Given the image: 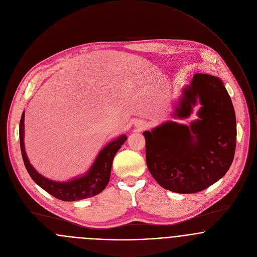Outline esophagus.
<instances>
[{
	"label": "esophagus",
	"mask_w": 257,
	"mask_h": 257,
	"mask_svg": "<svg viewBox=\"0 0 257 257\" xmlns=\"http://www.w3.org/2000/svg\"><path fill=\"white\" fill-rule=\"evenodd\" d=\"M135 125H136V127L138 128L139 132H142V131H144L145 128H147L149 124H148V122H147L146 120H144V119H138V120L135 122Z\"/></svg>",
	"instance_id": "obj_1"
}]
</instances>
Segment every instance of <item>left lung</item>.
<instances>
[{"mask_svg": "<svg viewBox=\"0 0 257 257\" xmlns=\"http://www.w3.org/2000/svg\"><path fill=\"white\" fill-rule=\"evenodd\" d=\"M182 93L173 116L188 117L198 98V119L189 125L167 121L145 132L146 160L162 187L194 193L229 170L236 147V118L231 98L216 77L196 74Z\"/></svg>", "mask_w": 257, "mask_h": 257, "instance_id": "8db88e82", "label": "left lung"}]
</instances>
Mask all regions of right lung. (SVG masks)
I'll use <instances>...</instances> for the list:
<instances>
[{"label":"right lung","instance_id":"obj_1","mask_svg":"<svg viewBox=\"0 0 257 257\" xmlns=\"http://www.w3.org/2000/svg\"><path fill=\"white\" fill-rule=\"evenodd\" d=\"M25 111H23L20 120V145L21 152L25 167L29 172L32 179L41 186L44 190L49 192L51 195L58 199L64 201H76L94 196L101 192L106 184L108 183L112 160L120 149V147L126 141V136H120L114 141L106 145L96 157L94 163L85 175L81 177H76L70 181L59 182L55 180L48 179L47 177L41 175L30 164L25 151L24 144V134H25Z\"/></svg>","mask_w":257,"mask_h":257}]
</instances>
